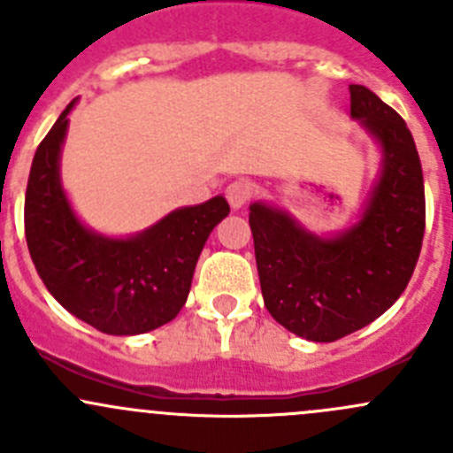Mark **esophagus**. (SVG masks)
<instances>
[{
    "instance_id": "1",
    "label": "esophagus",
    "mask_w": 453,
    "mask_h": 453,
    "mask_svg": "<svg viewBox=\"0 0 453 453\" xmlns=\"http://www.w3.org/2000/svg\"><path fill=\"white\" fill-rule=\"evenodd\" d=\"M226 197L232 208H243L254 197V184L250 180H236L226 188Z\"/></svg>"
}]
</instances>
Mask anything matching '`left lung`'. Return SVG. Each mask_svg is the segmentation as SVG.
<instances>
[{"instance_id": "left-lung-1", "label": "left lung", "mask_w": 453, "mask_h": 453, "mask_svg": "<svg viewBox=\"0 0 453 453\" xmlns=\"http://www.w3.org/2000/svg\"><path fill=\"white\" fill-rule=\"evenodd\" d=\"M349 89L350 116L383 150L381 180L362 221L319 239L287 212L250 205L265 307L311 342H335L386 313L412 278L425 234L423 168L408 125L368 87Z\"/></svg>"}]
</instances>
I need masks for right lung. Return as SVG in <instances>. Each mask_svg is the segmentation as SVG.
Segmentation results:
<instances>
[{
  "label": "right lung",
  "mask_w": 453,
  "mask_h": 453,
  "mask_svg": "<svg viewBox=\"0 0 453 453\" xmlns=\"http://www.w3.org/2000/svg\"><path fill=\"white\" fill-rule=\"evenodd\" d=\"M32 159L26 188V241L50 294L72 315L109 335H140L171 322L188 298L195 265L230 205L214 197L164 217L131 239H107L74 217L58 180L67 113Z\"/></svg>",
  "instance_id": "right-lung-1"
}]
</instances>
